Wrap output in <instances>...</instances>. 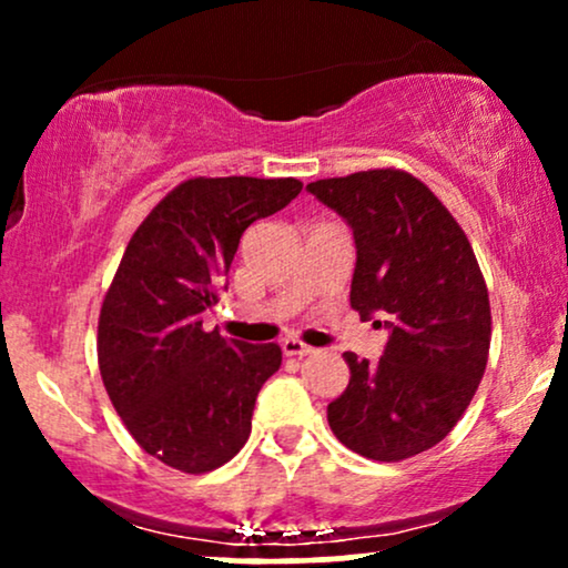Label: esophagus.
<instances>
[{"label":"esophagus","instance_id":"obj_1","mask_svg":"<svg viewBox=\"0 0 568 568\" xmlns=\"http://www.w3.org/2000/svg\"><path fill=\"white\" fill-rule=\"evenodd\" d=\"M283 352L288 357H306V355H315V347H310V344L298 342V338H285L283 342Z\"/></svg>","mask_w":568,"mask_h":568}]
</instances>
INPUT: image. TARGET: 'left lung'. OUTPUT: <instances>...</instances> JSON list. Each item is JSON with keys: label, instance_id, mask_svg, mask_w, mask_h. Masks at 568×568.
<instances>
[{"label": "left lung", "instance_id": "1", "mask_svg": "<svg viewBox=\"0 0 568 568\" xmlns=\"http://www.w3.org/2000/svg\"><path fill=\"white\" fill-rule=\"evenodd\" d=\"M306 189L352 226V310L389 331L379 361L344 352L349 384L328 403V425L366 459L427 452L462 419L488 361L491 306L470 240L406 171L376 168Z\"/></svg>", "mask_w": 568, "mask_h": 568}]
</instances>
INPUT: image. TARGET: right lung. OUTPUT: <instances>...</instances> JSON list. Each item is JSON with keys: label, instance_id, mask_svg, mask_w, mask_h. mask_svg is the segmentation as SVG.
Listing matches in <instances>:
<instances>
[{"label": "right lung", "instance_id": "right-lung-1", "mask_svg": "<svg viewBox=\"0 0 568 568\" xmlns=\"http://www.w3.org/2000/svg\"><path fill=\"white\" fill-rule=\"evenodd\" d=\"M298 192L296 179L181 181L116 266L98 317V368L128 433L173 470H216L251 435L256 395L283 352L205 331L202 312L219 304L247 226Z\"/></svg>", "mask_w": 568, "mask_h": 568}]
</instances>
